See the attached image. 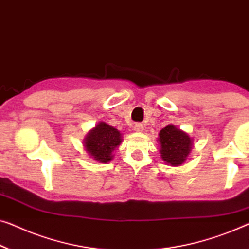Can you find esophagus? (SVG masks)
<instances>
[{"mask_svg":"<svg viewBox=\"0 0 249 249\" xmlns=\"http://www.w3.org/2000/svg\"><path fill=\"white\" fill-rule=\"evenodd\" d=\"M134 131H135V132H139V133L143 132V131H144V125L141 124V123H136V124L134 125Z\"/></svg>","mask_w":249,"mask_h":249,"instance_id":"esophagus-1","label":"esophagus"}]
</instances>
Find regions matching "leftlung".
<instances>
[{"label": "left lung", "instance_id": "obj_1", "mask_svg": "<svg viewBox=\"0 0 249 249\" xmlns=\"http://www.w3.org/2000/svg\"><path fill=\"white\" fill-rule=\"evenodd\" d=\"M162 160L166 164L179 166L187 160L192 150L194 140L177 126L170 124L159 133Z\"/></svg>", "mask_w": 249, "mask_h": 249}]
</instances>
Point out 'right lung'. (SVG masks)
I'll list each match as a JSON object with an SVG mask.
<instances>
[{
	"instance_id": "right-lung-1",
	"label": "right lung",
	"mask_w": 249,
	"mask_h": 249,
	"mask_svg": "<svg viewBox=\"0 0 249 249\" xmlns=\"http://www.w3.org/2000/svg\"><path fill=\"white\" fill-rule=\"evenodd\" d=\"M121 143L122 134L120 131L105 122H99L84 139L85 150L99 163L112 161L114 158L113 151Z\"/></svg>"
}]
</instances>
